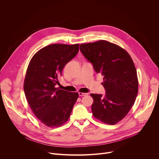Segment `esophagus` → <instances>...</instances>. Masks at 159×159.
Segmentation results:
<instances>
[{
  "mask_svg": "<svg viewBox=\"0 0 159 159\" xmlns=\"http://www.w3.org/2000/svg\"><path fill=\"white\" fill-rule=\"evenodd\" d=\"M79 96H87V93H79Z\"/></svg>",
  "mask_w": 159,
  "mask_h": 159,
  "instance_id": "esophagus-1",
  "label": "esophagus"
}]
</instances>
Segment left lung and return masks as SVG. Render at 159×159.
Segmentation results:
<instances>
[{
    "label": "left lung",
    "instance_id": "obj_1",
    "mask_svg": "<svg viewBox=\"0 0 159 159\" xmlns=\"http://www.w3.org/2000/svg\"><path fill=\"white\" fill-rule=\"evenodd\" d=\"M80 50L96 72L104 76L106 94H90L93 114L104 123L115 125L126 116L138 94L134 63L124 49L105 40L81 44Z\"/></svg>",
    "mask_w": 159,
    "mask_h": 159
}]
</instances>
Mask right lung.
I'll use <instances>...</instances> for the list:
<instances>
[{"label":"right lung","mask_w":159,"mask_h":159,"mask_svg":"<svg viewBox=\"0 0 159 159\" xmlns=\"http://www.w3.org/2000/svg\"><path fill=\"white\" fill-rule=\"evenodd\" d=\"M79 44H52L31 58L24 83L28 102L35 116L48 127H58L69 120L79 98L77 93L57 88L65 65L79 52Z\"/></svg>","instance_id":"right-lung-1"}]
</instances>
